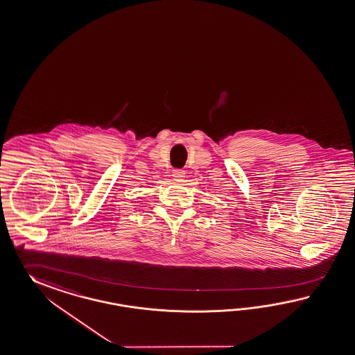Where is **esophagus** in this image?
<instances>
[{"instance_id":"1","label":"esophagus","mask_w":355,"mask_h":355,"mask_svg":"<svg viewBox=\"0 0 355 355\" xmlns=\"http://www.w3.org/2000/svg\"><path fill=\"white\" fill-rule=\"evenodd\" d=\"M184 175H186V172L182 171V169H174L173 172H172V177H173L174 180H177V181L183 180Z\"/></svg>"}]
</instances>
